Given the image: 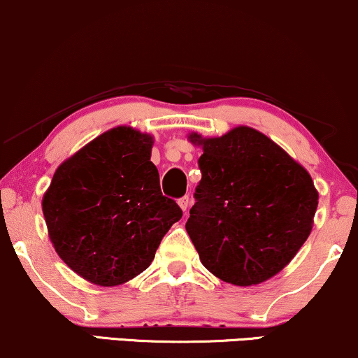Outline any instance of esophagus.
Returning a JSON list of instances; mask_svg holds the SVG:
<instances>
[{
	"instance_id": "34e87169",
	"label": "esophagus",
	"mask_w": 358,
	"mask_h": 358,
	"mask_svg": "<svg viewBox=\"0 0 358 358\" xmlns=\"http://www.w3.org/2000/svg\"><path fill=\"white\" fill-rule=\"evenodd\" d=\"M178 202H179L180 209H182L184 213H187V207H189V202H191V197H189V196H184V197H180V199H179Z\"/></svg>"
}]
</instances>
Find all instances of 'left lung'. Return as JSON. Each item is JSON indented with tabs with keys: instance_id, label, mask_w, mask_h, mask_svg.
Here are the masks:
<instances>
[{
	"instance_id": "left-lung-1",
	"label": "left lung",
	"mask_w": 358,
	"mask_h": 358,
	"mask_svg": "<svg viewBox=\"0 0 358 358\" xmlns=\"http://www.w3.org/2000/svg\"><path fill=\"white\" fill-rule=\"evenodd\" d=\"M191 141L204 152L186 231L202 266L241 287L271 279L312 231L319 194L310 174L252 127Z\"/></svg>"
}]
</instances>
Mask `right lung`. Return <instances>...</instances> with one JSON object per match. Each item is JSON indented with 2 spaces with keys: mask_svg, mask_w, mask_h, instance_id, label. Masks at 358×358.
I'll list each match as a JSON object with an SVG mask.
<instances>
[{
  "mask_svg": "<svg viewBox=\"0 0 358 358\" xmlns=\"http://www.w3.org/2000/svg\"><path fill=\"white\" fill-rule=\"evenodd\" d=\"M152 138L119 126L57 167L43 214L57 255L83 279L124 284L151 266L162 237L182 217L162 196Z\"/></svg>",
  "mask_w": 358,
  "mask_h": 358,
  "instance_id": "right-lung-1",
  "label": "right lung"
}]
</instances>
